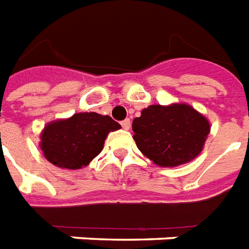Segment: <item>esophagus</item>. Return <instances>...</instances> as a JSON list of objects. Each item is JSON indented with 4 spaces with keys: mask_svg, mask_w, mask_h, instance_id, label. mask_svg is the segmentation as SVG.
Listing matches in <instances>:
<instances>
[{
    "mask_svg": "<svg viewBox=\"0 0 249 249\" xmlns=\"http://www.w3.org/2000/svg\"><path fill=\"white\" fill-rule=\"evenodd\" d=\"M122 127L124 128V130H130V127H131V122H130V119H124L122 123Z\"/></svg>",
    "mask_w": 249,
    "mask_h": 249,
    "instance_id": "1",
    "label": "esophagus"
}]
</instances>
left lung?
Listing matches in <instances>:
<instances>
[{
    "instance_id": "1",
    "label": "left lung",
    "mask_w": 249,
    "mask_h": 249,
    "mask_svg": "<svg viewBox=\"0 0 249 249\" xmlns=\"http://www.w3.org/2000/svg\"><path fill=\"white\" fill-rule=\"evenodd\" d=\"M134 141L144 157L160 167L191 162L204 147L210 121L187 103L151 105L132 121Z\"/></svg>"
}]
</instances>
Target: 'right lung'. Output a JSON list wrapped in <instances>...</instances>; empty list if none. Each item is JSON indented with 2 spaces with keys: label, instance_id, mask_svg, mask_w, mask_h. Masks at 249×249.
<instances>
[{
  "label": "right lung",
  "instance_id": "1",
  "mask_svg": "<svg viewBox=\"0 0 249 249\" xmlns=\"http://www.w3.org/2000/svg\"><path fill=\"white\" fill-rule=\"evenodd\" d=\"M119 128L121 124L108 115L77 112L43 127L39 147L43 157L54 166L63 170H79L99 155L108 132Z\"/></svg>",
  "mask_w": 249,
  "mask_h": 249
}]
</instances>
